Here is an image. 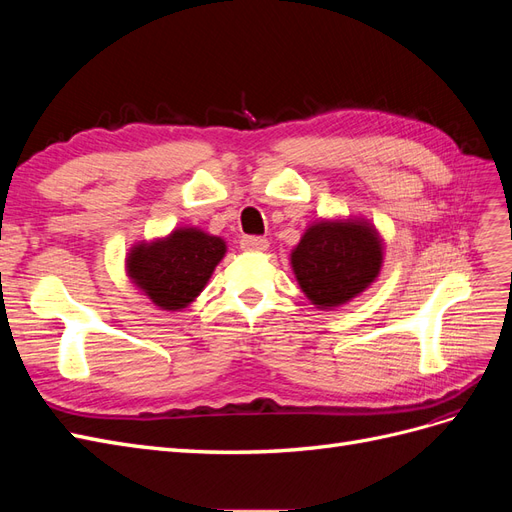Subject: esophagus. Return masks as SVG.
I'll return each instance as SVG.
<instances>
[{
    "instance_id": "obj_1",
    "label": "esophagus",
    "mask_w": 512,
    "mask_h": 512,
    "mask_svg": "<svg viewBox=\"0 0 512 512\" xmlns=\"http://www.w3.org/2000/svg\"><path fill=\"white\" fill-rule=\"evenodd\" d=\"M243 250H254V252H265L269 247V241L265 237H243L241 239Z\"/></svg>"
}]
</instances>
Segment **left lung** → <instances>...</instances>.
<instances>
[{
  "label": "left lung",
  "instance_id": "1",
  "mask_svg": "<svg viewBox=\"0 0 512 512\" xmlns=\"http://www.w3.org/2000/svg\"><path fill=\"white\" fill-rule=\"evenodd\" d=\"M382 254V239L367 220H320L305 230L290 265L305 297L333 309L376 282Z\"/></svg>",
  "mask_w": 512,
  "mask_h": 512
}]
</instances>
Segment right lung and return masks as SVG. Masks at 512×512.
<instances>
[{
    "label": "right lung",
    "instance_id": "right-lung-1",
    "mask_svg": "<svg viewBox=\"0 0 512 512\" xmlns=\"http://www.w3.org/2000/svg\"><path fill=\"white\" fill-rule=\"evenodd\" d=\"M224 254V239L200 228H175L164 239L134 245L126 271L160 309L177 312L203 292Z\"/></svg>",
    "mask_w": 512,
    "mask_h": 512
}]
</instances>
